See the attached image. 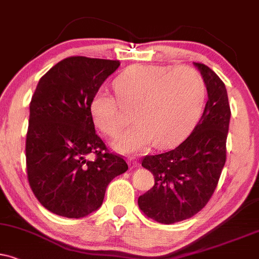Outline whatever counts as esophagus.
I'll return each instance as SVG.
<instances>
[{
	"label": "esophagus",
	"instance_id": "1",
	"mask_svg": "<svg viewBox=\"0 0 259 259\" xmlns=\"http://www.w3.org/2000/svg\"><path fill=\"white\" fill-rule=\"evenodd\" d=\"M128 162H130V164L132 165V168H136V167H138V165H139V162L137 161V159L133 158V157H130L128 158Z\"/></svg>",
	"mask_w": 259,
	"mask_h": 259
}]
</instances>
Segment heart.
<instances>
[{"label":"heart","instance_id":"b5f03b06","mask_svg":"<svg viewBox=\"0 0 259 259\" xmlns=\"http://www.w3.org/2000/svg\"><path fill=\"white\" fill-rule=\"evenodd\" d=\"M114 88L120 101L109 92L97 91L91 98L90 114L101 132L116 138L127 123L123 107L135 109V126L114 144L124 154L179 142L197 122L206 95L204 78L191 67L136 65L115 79Z\"/></svg>","mask_w":259,"mask_h":259}]
</instances>
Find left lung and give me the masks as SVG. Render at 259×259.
Listing matches in <instances>:
<instances>
[{
	"instance_id": "1",
	"label": "left lung",
	"mask_w": 259,
	"mask_h": 259,
	"mask_svg": "<svg viewBox=\"0 0 259 259\" xmlns=\"http://www.w3.org/2000/svg\"><path fill=\"white\" fill-rule=\"evenodd\" d=\"M202 73L207 102L199 122L178 148L145 156L142 165L154 175L155 185L138 198L150 219L170 225L184 221L206 205L218 187L227 157L231 107L226 86L212 69L194 63Z\"/></svg>"
}]
</instances>
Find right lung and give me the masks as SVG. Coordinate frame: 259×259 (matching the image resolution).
<instances>
[{
  "mask_svg": "<svg viewBox=\"0 0 259 259\" xmlns=\"http://www.w3.org/2000/svg\"><path fill=\"white\" fill-rule=\"evenodd\" d=\"M119 61L71 56L38 81L30 103L26 133L27 180L50 212L84 218L102 205L108 184L128 169L96 133L92 96ZM90 153L95 160H89Z\"/></svg>",
  "mask_w": 259,
  "mask_h": 259,
  "instance_id": "right-lung-1",
  "label": "right lung"
}]
</instances>
